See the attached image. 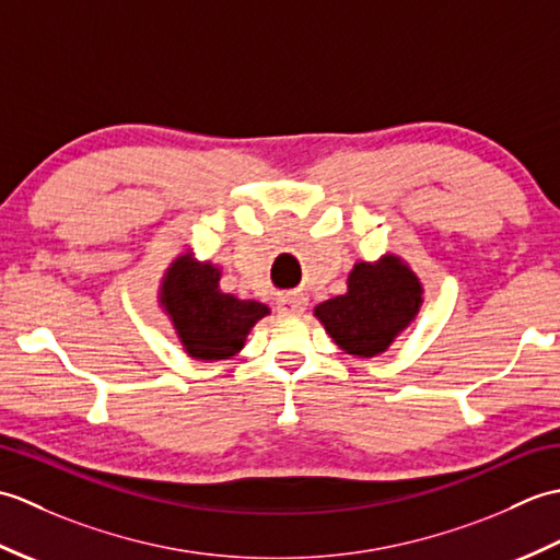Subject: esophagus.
I'll use <instances>...</instances> for the list:
<instances>
[{
	"instance_id": "34e87169",
	"label": "esophagus",
	"mask_w": 560,
	"mask_h": 560,
	"mask_svg": "<svg viewBox=\"0 0 560 560\" xmlns=\"http://www.w3.org/2000/svg\"><path fill=\"white\" fill-rule=\"evenodd\" d=\"M305 305H307V299H305L303 293H299V291L281 295L279 303H277L281 315H301L305 311Z\"/></svg>"
}]
</instances>
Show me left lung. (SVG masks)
<instances>
[{
  "label": "left lung",
  "instance_id": "8db88e82",
  "mask_svg": "<svg viewBox=\"0 0 560 560\" xmlns=\"http://www.w3.org/2000/svg\"><path fill=\"white\" fill-rule=\"evenodd\" d=\"M347 293L315 307V317L341 351L359 359L389 349L423 303V287L411 267L397 255L377 261H355Z\"/></svg>",
  "mask_w": 560,
  "mask_h": 560
}]
</instances>
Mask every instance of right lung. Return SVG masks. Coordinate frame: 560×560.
Segmentation results:
<instances>
[{"label":"right lung","mask_w":560,"mask_h":560,"mask_svg":"<svg viewBox=\"0 0 560 560\" xmlns=\"http://www.w3.org/2000/svg\"><path fill=\"white\" fill-rule=\"evenodd\" d=\"M221 269L192 253L177 255L165 269L159 303L171 317L187 355L197 361L231 359L245 347L249 329L269 315L257 301H241L219 289Z\"/></svg>","instance_id":"obj_1"}]
</instances>
